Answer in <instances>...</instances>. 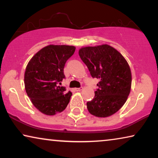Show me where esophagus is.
<instances>
[{"label": "esophagus", "instance_id": "esophagus-1", "mask_svg": "<svg viewBox=\"0 0 158 158\" xmlns=\"http://www.w3.org/2000/svg\"><path fill=\"white\" fill-rule=\"evenodd\" d=\"M75 90H76V91H81V90H83V87H81V88H75Z\"/></svg>", "mask_w": 158, "mask_h": 158}]
</instances>
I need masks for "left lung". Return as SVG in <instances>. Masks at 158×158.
<instances>
[{"label":"left lung","instance_id":"1","mask_svg":"<svg viewBox=\"0 0 158 158\" xmlns=\"http://www.w3.org/2000/svg\"><path fill=\"white\" fill-rule=\"evenodd\" d=\"M79 55L93 77L99 79L94 98L87 102L90 114L108 117L123 106L131 90V73L122 54L108 44L82 47Z\"/></svg>","mask_w":158,"mask_h":158}]
</instances>
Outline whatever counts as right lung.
Here are the masks:
<instances>
[{
  "instance_id": "add662e5",
  "label": "right lung",
  "mask_w": 158,
  "mask_h": 158,
  "mask_svg": "<svg viewBox=\"0 0 158 158\" xmlns=\"http://www.w3.org/2000/svg\"><path fill=\"white\" fill-rule=\"evenodd\" d=\"M75 47L50 44L34 55L24 74L26 92L31 103L45 115L53 116L64 111L72 93L60 86L65 76L64 67L74 54Z\"/></svg>"
}]
</instances>
